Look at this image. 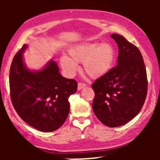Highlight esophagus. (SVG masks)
<instances>
[{
    "instance_id": "esophagus-1",
    "label": "esophagus",
    "mask_w": 160,
    "mask_h": 160,
    "mask_svg": "<svg viewBox=\"0 0 160 160\" xmlns=\"http://www.w3.org/2000/svg\"><path fill=\"white\" fill-rule=\"evenodd\" d=\"M86 83H84V82H78V90H80V89H82L83 87H86Z\"/></svg>"
}]
</instances>
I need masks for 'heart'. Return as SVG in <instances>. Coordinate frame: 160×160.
Instances as JSON below:
<instances>
[{"instance_id":"obj_1","label":"heart","mask_w":160,"mask_h":160,"mask_svg":"<svg viewBox=\"0 0 160 160\" xmlns=\"http://www.w3.org/2000/svg\"><path fill=\"white\" fill-rule=\"evenodd\" d=\"M69 58L63 56L61 65L69 75H74L78 64L82 62V69L89 78L96 79L107 74L111 68L115 56L113 46L108 43L85 42L74 46L68 50Z\"/></svg>"}]
</instances>
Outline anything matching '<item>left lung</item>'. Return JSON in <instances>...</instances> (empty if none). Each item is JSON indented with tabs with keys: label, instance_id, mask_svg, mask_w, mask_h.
I'll return each mask as SVG.
<instances>
[{
	"label": "left lung",
	"instance_id": "1",
	"mask_svg": "<svg viewBox=\"0 0 160 160\" xmlns=\"http://www.w3.org/2000/svg\"><path fill=\"white\" fill-rule=\"evenodd\" d=\"M119 48L117 65L92 84L95 92L94 113L108 127L127 123L144 105L148 77L142 55L120 34H112Z\"/></svg>",
	"mask_w": 160,
	"mask_h": 160
}]
</instances>
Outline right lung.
<instances>
[{
  "instance_id": "obj_1",
  "label": "right lung",
  "mask_w": 160,
  "mask_h": 160,
  "mask_svg": "<svg viewBox=\"0 0 160 160\" xmlns=\"http://www.w3.org/2000/svg\"><path fill=\"white\" fill-rule=\"evenodd\" d=\"M25 44L12 59L10 70V98L22 120L41 132L59 128L68 115V98L78 89V82L59 74L54 61L42 71L32 72L25 67Z\"/></svg>"
}]
</instances>
